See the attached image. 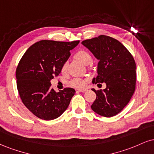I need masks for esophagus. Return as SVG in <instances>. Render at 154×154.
<instances>
[{
  "label": "esophagus",
  "mask_w": 154,
  "mask_h": 154,
  "mask_svg": "<svg viewBox=\"0 0 154 154\" xmlns=\"http://www.w3.org/2000/svg\"><path fill=\"white\" fill-rule=\"evenodd\" d=\"M77 90L80 92H86L88 90H87V89H78Z\"/></svg>",
  "instance_id": "obj_1"
}]
</instances>
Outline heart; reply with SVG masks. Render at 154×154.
Returning <instances> with one entry per match:
<instances>
[{
  "label": "heart",
  "mask_w": 154,
  "mask_h": 154,
  "mask_svg": "<svg viewBox=\"0 0 154 154\" xmlns=\"http://www.w3.org/2000/svg\"><path fill=\"white\" fill-rule=\"evenodd\" d=\"M75 57L84 64H86V65L90 64L92 61L91 55L86 50H80V51H77L75 54ZM66 69H67V63L64 62L62 65V67H61V72L62 73H65ZM87 81H88L87 79L84 78H74L70 81L69 84L74 88H82L86 85Z\"/></svg>",
  "instance_id": "heart-1"
}]
</instances>
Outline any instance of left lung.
I'll return each instance as SVG.
<instances>
[{"instance_id": "8db88e82", "label": "left lung", "mask_w": 154, "mask_h": 154, "mask_svg": "<svg viewBox=\"0 0 154 154\" xmlns=\"http://www.w3.org/2000/svg\"><path fill=\"white\" fill-rule=\"evenodd\" d=\"M97 59V76L93 84L105 82L103 90L92 89L96 99L92 110L101 116H116L126 106L136 89V62L129 51L119 41L100 35L82 42Z\"/></svg>"}]
</instances>
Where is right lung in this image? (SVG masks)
Listing matches in <instances>:
<instances>
[{"label": "right lung", "instance_id": "right-lung-1", "mask_svg": "<svg viewBox=\"0 0 154 154\" xmlns=\"http://www.w3.org/2000/svg\"><path fill=\"white\" fill-rule=\"evenodd\" d=\"M79 42L40 41L26 50L18 63L16 77L20 97L40 119H56L69 106L75 90L66 88L57 92L51 88L50 81L59 75L69 51Z\"/></svg>", "mask_w": 154, "mask_h": 154}]
</instances>
